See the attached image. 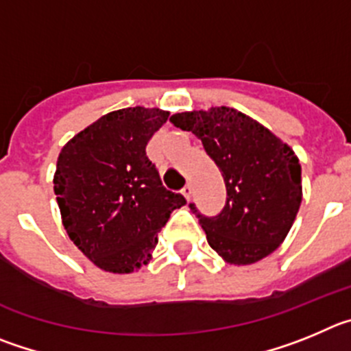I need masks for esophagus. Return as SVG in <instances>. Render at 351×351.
Instances as JSON below:
<instances>
[{
    "label": "esophagus",
    "mask_w": 351,
    "mask_h": 351,
    "mask_svg": "<svg viewBox=\"0 0 351 351\" xmlns=\"http://www.w3.org/2000/svg\"><path fill=\"white\" fill-rule=\"evenodd\" d=\"M182 194L185 195V199H187V201H191V197H192V187H191V185H187V187L183 189Z\"/></svg>",
    "instance_id": "34e87169"
}]
</instances>
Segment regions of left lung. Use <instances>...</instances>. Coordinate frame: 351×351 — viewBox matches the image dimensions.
Segmentation results:
<instances>
[{
	"label": "left lung",
	"instance_id": "obj_1",
	"mask_svg": "<svg viewBox=\"0 0 351 351\" xmlns=\"http://www.w3.org/2000/svg\"><path fill=\"white\" fill-rule=\"evenodd\" d=\"M169 122L203 141L226 182L220 215L203 217L191 204L208 245L230 266H248L273 254L302 201L301 164L292 148L261 122L227 106L175 113Z\"/></svg>",
	"mask_w": 351,
	"mask_h": 351
}]
</instances>
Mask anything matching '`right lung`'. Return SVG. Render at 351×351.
Masks as SVG:
<instances>
[{
  "mask_svg": "<svg viewBox=\"0 0 351 351\" xmlns=\"http://www.w3.org/2000/svg\"><path fill=\"white\" fill-rule=\"evenodd\" d=\"M159 108L110 112L62 147L53 175L62 226L99 269L128 274L152 258L157 232L187 203L164 189L148 140L168 121Z\"/></svg>",
  "mask_w": 351,
  "mask_h": 351,
  "instance_id": "1",
  "label": "right lung"
}]
</instances>
